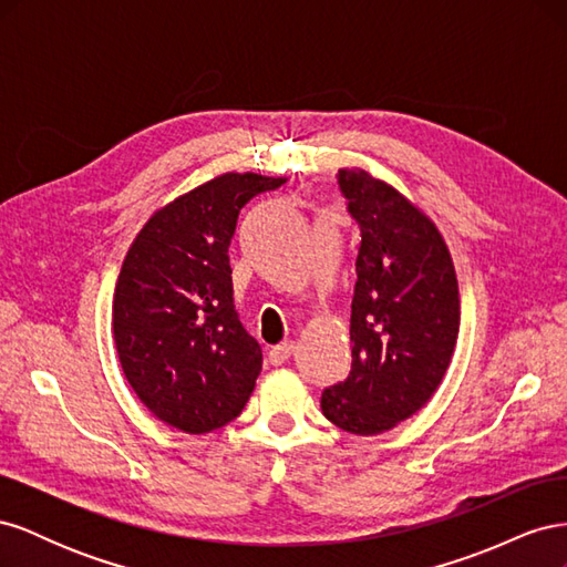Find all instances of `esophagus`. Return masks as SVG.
I'll list each match as a JSON object with an SVG mask.
<instances>
[{
    "label": "esophagus",
    "mask_w": 567,
    "mask_h": 567,
    "mask_svg": "<svg viewBox=\"0 0 567 567\" xmlns=\"http://www.w3.org/2000/svg\"><path fill=\"white\" fill-rule=\"evenodd\" d=\"M293 352H296V342H293V340H284V342H279L277 348H271L269 362H271L274 367H281V364L288 362L290 357H293Z\"/></svg>",
    "instance_id": "obj_1"
}]
</instances>
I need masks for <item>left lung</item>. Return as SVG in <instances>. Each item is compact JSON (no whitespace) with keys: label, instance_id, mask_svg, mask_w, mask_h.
I'll use <instances>...</instances> for the list:
<instances>
[{"label":"left lung","instance_id":"1","mask_svg":"<svg viewBox=\"0 0 567 567\" xmlns=\"http://www.w3.org/2000/svg\"><path fill=\"white\" fill-rule=\"evenodd\" d=\"M362 231L350 317L352 369L321 392V414L352 435L392 431L427 404L450 369L461 302L435 221L364 167L338 169Z\"/></svg>","mask_w":567,"mask_h":567}]
</instances>
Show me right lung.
<instances>
[{"label":"right lung","mask_w":567,"mask_h":567,"mask_svg":"<svg viewBox=\"0 0 567 567\" xmlns=\"http://www.w3.org/2000/svg\"><path fill=\"white\" fill-rule=\"evenodd\" d=\"M286 177L225 173L148 217L120 267L113 340L153 416L188 435L241 414L262 350L234 310L229 244L244 205Z\"/></svg>","instance_id":"obj_1"}]
</instances>
